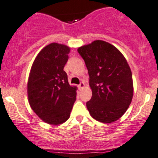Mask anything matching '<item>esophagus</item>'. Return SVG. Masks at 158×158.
<instances>
[{
  "mask_svg": "<svg viewBox=\"0 0 158 158\" xmlns=\"http://www.w3.org/2000/svg\"><path fill=\"white\" fill-rule=\"evenodd\" d=\"M84 83H83V82H81V84H80L79 85H78V87L80 88V89H82V88H84Z\"/></svg>",
  "mask_w": 158,
  "mask_h": 158,
  "instance_id": "obj_1",
  "label": "esophagus"
}]
</instances>
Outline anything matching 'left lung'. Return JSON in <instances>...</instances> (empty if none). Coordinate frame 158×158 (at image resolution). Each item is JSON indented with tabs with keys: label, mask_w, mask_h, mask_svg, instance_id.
<instances>
[{
	"label": "left lung",
	"mask_w": 158,
	"mask_h": 158,
	"mask_svg": "<svg viewBox=\"0 0 158 158\" xmlns=\"http://www.w3.org/2000/svg\"><path fill=\"white\" fill-rule=\"evenodd\" d=\"M84 60L93 95L86 102L89 114L97 121L110 123L126 112L132 101V73L123 54L102 40L77 49Z\"/></svg>",
	"instance_id": "1"
}]
</instances>
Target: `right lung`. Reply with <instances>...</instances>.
I'll return each mask as SVG.
<instances>
[{"label":"right lung","mask_w":158,"mask_h":158,"mask_svg":"<svg viewBox=\"0 0 158 158\" xmlns=\"http://www.w3.org/2000/svg\"><path fill=\"white\" fill-rule=\"evenodd\" d=\"M70 48L58 43L45 46L32 65L27 96L33 111L42 121L60 125L70 117L77 87L70 86L63 70Z\"/></svg>","instance_id":"obj_1"}]
</instances>
